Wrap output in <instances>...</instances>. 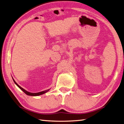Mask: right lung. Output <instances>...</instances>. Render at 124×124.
<instances>
[{"instance_id": "1", "label": "right lung", "mask_w": 124, "mask_h": 124, "mask_svg": "<svg viewBox=\"0 0 124 124\" xmlns=\"http://www.w3.org/2000/svg\"><path fill=\"white\" fill-rule=\"evenodd\" d=\"M13 81H14V82L15 83V84H16V85L18 87H19L21 89V90H22L23 92H24L26 94L28 95H30V96H38V95H40L45 94V93H46V92H48V91H49V89H48V90H46V91H42V92H38V93H30V92H28V91H25L24 89H23V88L21 87L18 85V84L15 82V81L14 79H13Z\"/></svg>"}]
</instances>
